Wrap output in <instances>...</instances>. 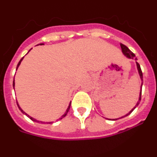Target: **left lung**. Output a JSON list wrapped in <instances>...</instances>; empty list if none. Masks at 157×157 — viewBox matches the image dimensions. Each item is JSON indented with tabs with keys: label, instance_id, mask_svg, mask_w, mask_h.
<instances>
[{
	"label": "left lung",
	"instance_id": "left-lung-1",
	"mask_svg": "<svg viewBox=\"0 0 157 157\" xmlns=\"http://www.w3.org/2000/svg\"><path fill=\"white\" fill-rule=\"evenodd\" d=\"M120 46H121L122 52H123V53L124 54V55H125V56H127V58H130V59H134H134H137V58H135V55H134V54L133 53V52H131V51H130V49H129V48H127V47L125 45H123V44H120ZM136 63H137V67H138V72H139V75H140V77H141V81H143V75H142V71H141V67H140V64L138 63V62H136ZM142 83H143V82H141V87H142ZM141 92H140V97H139V99H138V103L136 104V105L134 107V108H133L132 110L130 111V112H129V113H127V114L126 115V116H123V117H125V116H128V115H130V113H131V112H132L133 111H134V109H136V107H137L138 105H139L140 101H141ZM123 117H121V118H123Z\"/></svg>",
	"mask_w": 157,
	"mask_h": 157
}]
</instances>
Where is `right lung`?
I'll use <instances>...</instances> for the list:
<instances>
[{"label": "right lung", "instance_id": "right-lung-1", "mask_svg": "<svg viewBox=\"0 0 157 157\" xmlns=\"http://www.w3.org/2000/svg\"><path fill=\"white\" fill-rule=\"evenodd\" d=\"M40 45H43V44H40ZM23 57H24V56H23ZM23 58H22V59H20V60H19V63H18V65H17V67H16V69H17V68H18V67H19V64H20V63H21V61H22V60H23ZM13 86H15V82H14V81H13ZM17 105H18V107H19V110L21 111V112H23V113H24V114H25V115H26V116H28V117H29V118H30V120H33V121H34V122H37V123H44V122H41V121H37V120H35V119H34V118H33V117H30V116H29V115H27V113H26V112H23V110H22V109H20V107H19V105H18V103H17ZM70 106H71V103H70V105H69V106H68V108H67V109L66 112H65V113H64V115H63V116H62V117H61V118H59V120H62V119H63V117H65V116H66L67 113V112H68L69 109H70ZM52 123V122H49V123Z\"/></svg>", "mask_w": 157, "mask_h": 157}]
</instances>
